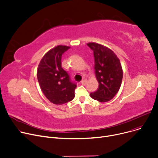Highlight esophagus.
<instances>
[{
  "mask_svg": "<svg viewBox=\"0 0 158 158\" xmlns=\"http://www.w3.org/2000/svg\"><path fill=\"white\" fill-rule=\"evenodd\" d=\"M81 84H82V85H86V84L87 83V81L86 80V79H83V80H82L81 81Z\"/></svg>",
  "mask_w": 158,
  "mask_h": 158,
  "instance_id": "34e87169",
  "label": "esophagus"
}]
</instances>
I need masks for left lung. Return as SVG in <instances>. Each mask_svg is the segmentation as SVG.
<instances>
[{
	"label": "left lung",
	"instance_id": "obj_1",
	"mask_svg": "<svg viewBox=\"0 0 158 158\" xmlns=\"http://www.w3.org/2000/svg\"><path fill=\"white\" fill-rule=\"evenodd\" d=\"M93 51L94 73L99 83L98 89L90 97L100 102L112 100L119 91L123 79V69L119 59L114 52L103 45L89 43Z\"/></svg>",
	"mask_w": 158,
	"mask_h": 158
}]
</instances>
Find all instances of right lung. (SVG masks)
<instances>
[{
	"label": "right lung",
	"instance_id": "add662e5",
	"mask_svg": "<svg viewBox=\"0 0 158 158\" xmlns=\"http://www.w3.org/2000/svg\"><path fill=\"white\" fill-rule=\"evenodd\" d=\"M70 48L59 45L50 49L41 59L37 76L45 97L51 103L61 105L73 100L77 86L61 67V56Z\"/></svg>",
	"mask_w": 158,
	"mask_h": 158
}]
</instances>
